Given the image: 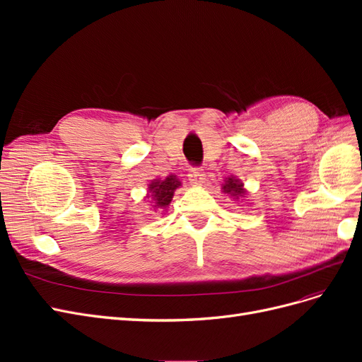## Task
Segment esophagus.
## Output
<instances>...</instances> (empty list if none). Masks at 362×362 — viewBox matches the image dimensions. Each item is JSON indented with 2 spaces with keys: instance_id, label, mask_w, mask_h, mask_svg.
Returning <instances> with one entry per match:
<instances>
[{
  "instance_id": "esophagus-1",
  "label": "esophagus",
  "mask_w": 362,
  "mask_h": 362,
  "mask_svg": "<svg viewBox=\"0 0 362 362\" xmlns=\"http://www.w3.org/2000/svg\"><path fill=\"white\" fill-rule=\"evenodd\" d=\"M189 180L192 184H202L205 181V173L201 168L192 166L190 172H189Z\"/></svg>"
}]
</instances>
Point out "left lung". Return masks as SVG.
<instances>
[{"instance_id": "1", "label": "left lung", "mask_w": 362, "mask_h": 362, "mask_svg": "<svg viewBox=\"0 0 362 362\" xmlns=\"http://www.w3.org/2000/svg\"><path fill=\"white\" fill-rule=\"evenodd\" d=\"M223 190H225L226 193H231V196H237V199H238V196H243V194H245L243 184L238 182V181L234 180V178H228V180L225 181Z\"/></svg>"}]
</instances>
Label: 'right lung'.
Wrapping results in <instances>:
<instances>
[{
    "instance_id": "add662e5",
    "label": "right lung",
    "mask_w": 362,
    "mask_h": 362,
    "mask_svg": "<svg viewBox=\"0 0 362 362\" xmlns=\"http://www.w3.org/2000/svg\"><path fill=\"white\" fill-rule=\"evenodd\" d=\"M180 185L181 182L177 180V177H173V175H170V177H168L163 181L160 180L152 181L149 184V192L152 193L151 196L154 198L156 205L158 208H166L173 198V192L177 190Z\"/></svg>"
}]
</instances>
